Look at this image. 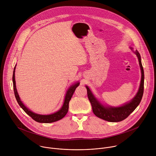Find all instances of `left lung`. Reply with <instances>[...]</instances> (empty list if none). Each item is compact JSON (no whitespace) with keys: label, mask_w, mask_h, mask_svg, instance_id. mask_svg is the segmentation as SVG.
Masks as SVG:
<instances>
[{"label":"left lung","mask_w":156,"mask_h":156,"mask_svg":"<svg viewBox=\"0 0 156 156\" xmlns=\"http://www.w3.org/2000/svg\"><path fill=\"white\" fill-rule=\"evenodd\" d=\"M130 49H133L131 48ZM134 52L138 58L141 71V80L138 91L136 96L131 100V101L120 107L104 106L95 98L90 90V89L86 86L87 97L91 102L93 113L98 117L110 122H120L127 118L140 104L144 92V75L140 54L137 50H136V51Z\"/></svg>","instance_id":"obj_1"}]
</instances>
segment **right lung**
I'll use <instances>...</instances> for the list:
<instances>
[{
    "label": "right lung",
    "mask_w": 156,
    "mask_h": 156,
    "mask_svg": "<svg viewBox=\"0 0 156 156\" xmlns=\"http://www.w3.org/2000/svg\"><path fill=\"white\" fill-rule=\"evenodd\" d=\"M15 72V66L14 70H13V77H12L13 84V91H14L15 98H16V101L18 103L19 105L22 108V109H23L25 112L29 116H30L34 120H35L36 122H37L39 123H52V122L58 121V120L63 119L66 115V114H67L68 110H69V102H70V101L76 90V88L80 84L79 82L75 83L74 84L72 85V86H70L69 88V90H67V91H66V95L65 97L63 104L59 110H58L57 112H56L54 114H50V115H40V114H36V113L32 112L31 110H30L28 108H27L24 105V104L21 101V99L19 97V95L18 94L16 88Z\"/></svg>",
    "instance_id": "1"
}]
</instances>
